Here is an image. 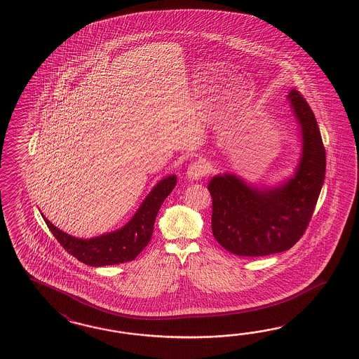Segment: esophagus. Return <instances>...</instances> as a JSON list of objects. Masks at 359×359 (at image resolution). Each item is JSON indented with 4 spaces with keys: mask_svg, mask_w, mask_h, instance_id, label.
I'll use <instances>...</instances> for the list:
<instances>
[{
    "mask_svg": "<svg viewBox=\"0 0 359 359\" xmlns=\"http://www.w3.org/2000/svg\"><path fill=\"white\" fill-rule=\"evenodd\" d=\"M206 174H208V168L200 161L191 163L187 170V177L192 182L200 180L202 176H205Z\"/></svg>",
    "mask_w": 359,
    "mask_h": 359,
    "instance_id": "1",
    "label": "esophagus"
}]
</instances>
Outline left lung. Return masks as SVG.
I'll return each mask as SVG.
<instances>
[{
  "label": "left lung",
  "instance_id": "obj_1",
  "mask_svg": "<svg viewBox=\"0 0 359 359\" xmlns=\"http://www.w3.org/2000/svg\"><path fill=\"white\" fill-rule=\"evenodd\" d=\"M287 97L301 142L293 174L276 183L257 184L224 172L208 185L212 235L236 255L262 257L290 249L304 235L323 187L325 151L314 113L296 89Z\"/></svg>",
  "mask_w": 359,
  "mask_h": 359
}]
</instances>
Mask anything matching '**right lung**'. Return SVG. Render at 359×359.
I'll return each mask as SVG.
<instances>
[{
	"instance_id": "1",
	"label": "right lung",
	"mask_w": 359,
	"mask_h": 359,
	"mask_svg": "<svg viewBox=\"0 0 359 359\" xmlns=\"http://www.w3.org/2000/svg\"><path fill=\"white\" fill-rule=\"evenodd\" d=\"M175 185L176 175L163 177L151 188L133 217L123 227L92 238L71 236L41 215L58 243L80 262L93 267L130 262L150 241L158 211Z\"/></svg>"
}]
</instances>
